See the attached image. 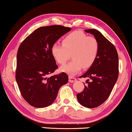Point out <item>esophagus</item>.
Wrapping results in <instances>:
<instances>
[{"mask_svg": "<svg viewBox=\"0 0 132 132\" xmlns=\"http://www.w3.org/2000/svg\"><path fill=\"white\" fill-rule=\"evenodd\" d=\"M76 80V77H73L72 76H69V82H74Z\"/></svg>", "mask_w": 132, "mask_h": 132, "instance_id": "1", "label": "esophagus"}]
</instances>
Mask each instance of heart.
Segmentation results:
<instances>
[{
    "instance_id": "obj_1",
    "label": "heart",
    "mask_w": 132,
    "mask_h": 132,
    "mask_svg": "<svg viewBox=\"0 0 132 132\" xmlns=\"http://www.w3.org/2000/svg\"><path fill=\"white\" fill-rule=\"evenodd\" d=\"M63 45L54 44L51 52L60 64H64L68 59L72 60L61 68V71L74 75L81 70L89 68L94 64L99 53L100 45L97 39L80 31H76L63 38Z\"/></svg>"
}]
</instances>
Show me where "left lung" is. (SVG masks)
<instances>
[{"mask_svg": "<svg viewBox=\"0 0 132 132\" xmlns=\"http://www.w3.org/2000/svg\"><path fill=\"white\" fill-rule=\"evenodd\" d=\"M93 34L99 42L100 49L96 61L80 78H88L84 90L77 94V100L84 107L94 108L105 101L111 93L119 76V58L116 48L100 32L85 30Z\"/></svg>", "mask_w": 132, "mask_h": 132, "instance_id": "left-lung-1", "label": "left lung"}]
</instances>
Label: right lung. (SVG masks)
Listing matches in <instances>:
<instances>
[{
  "mask_svg": "<svg viewBox=\"0 0 132 132\" xmlns=\"http://www.w3.org/2000/svg\"><path fill=\"white\" fill-rule=\"evenodd\" d=\"M71 30L60 25L40 27L19 47L16 80L21 95L31 106L39 108L50 106L56 99L60 87L68 82L65 72L48 76L58 68L51 52L52 45Z\"/></svg>",
  "mask_w": 132,
  "mask_h": 132,
  "instance_id": "1",
  "label": "right lung"
}]
</instances>
